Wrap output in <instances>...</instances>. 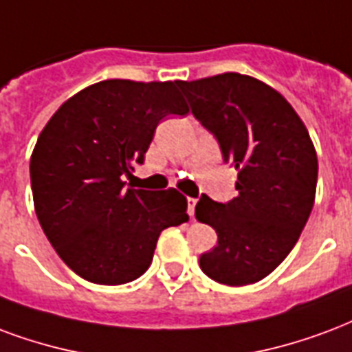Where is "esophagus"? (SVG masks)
<instances>
[{
  "mask_svg": "<svg viewBox=\"0 0 352 352\" xmlns=\"http://www.w3.org/2000/svg\"><path fill=\"white\" fill-rule=\"evenodd\" d=\"M186 203H188V214L194 216V209H196L197 199H194V197H188V199H186Z\"/></svg>",
  "mask_w": 352,
  "mask_h": 352,
  "instance_id": "obj_1",
  "label": "esophagus"
}]
</instances>
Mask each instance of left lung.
<instances>
[{
    "mask_svg": "<svg viewBox=\"0 0 352 352\" xmlns=\"http://www.w3.org/2000/svg\"><path fill=\"white\" fill-rule=\"evenodd\" d=\"M181 89L239 171V196L197 201L196 218L218 235L199 267L226 285L256 283L289 256L314 209V142L285 96L257 78L223 72L181 82Z\"/></svg>",
    "mask_w": 352,
    "mask_h": 352,
    "instance_id": "obj_1",
    "label": "left lung"
}]
</instances>
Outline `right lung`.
Masks as SVG:
<instances>
[{"instance_id": "obj_1", "label": "right lung", "mask_w": 352, "mask_h": 352, "mask_svg": "<svg viewBox=\"0 0 352 352\" xmlns=\"http://www.w3.org/2000/svg\"><path fill=\"white\" fill-rule=\"evenodd\" d=\"M181 80H104L65 100L31 153L33 203L44 235L83 280L119 285L149 269L158 236L188 222L175 188H126L155 129L186 116Z\"/></svg>"}]
</instances>
